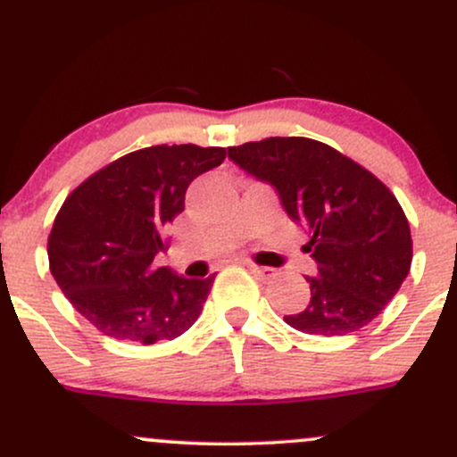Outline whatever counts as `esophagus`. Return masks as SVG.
<instances>
[{
    "label": "esophagus",
    "mask_w": 457,
    "mask_h": 457,
    "mask_svg": "<svg viewBox=\"0 0 457 457\" xmlns=\"http://www.w3.org/2000/svg\"><path fill=\"white\" fill-rule=\"evenodd\" d=\"M247 269L253 273V276L261 278V280H271V278L276 276V269H271V267H261V265H252V262H249Z\"/></svg>",
    "instance_id": "1"
}]
</instances>
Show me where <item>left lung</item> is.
Instances as JSON below:
<instances>
[{
  "label": "left lung",
  "mask_w": 457,
  "mask_h": 457,
  "mask_svg": "<svg viewBox=\"0 0 457 457\" xmlns=\"http://www.w3.org/2000/svg\"><path fill=\"white\" fill-rule=\"evenodd\" d=\"M228 157L276 190L291 220L309 228L317 262L309 306L285 315L309 335H348L374 320L411 265L405 212L372 172L309 137H267L229 146Z\"/></svg>",
  "instance_id": "1"
}]
</instances>
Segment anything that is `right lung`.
<instances>
[{
  "mask_svg": "<svg viewBox=\"0 0 457 457\" xmlns=\"http://www.w3.org/2000/svg\"><path fill=\"white\" fill-rule=\"evenodd\" d=\"M223 160L219 146L140 148L67 196L47 238L50 271L100 333L148 345L195 324L214 276L196 280L153 262L166 249L168 223L184 212L190 181Z\"/></svg>",
  "mask_w": 457,
  "mask_h": 457,
  "instance_id": "right-lung-1",
  "label": "right lung"
}]
</instances>
